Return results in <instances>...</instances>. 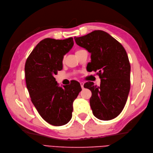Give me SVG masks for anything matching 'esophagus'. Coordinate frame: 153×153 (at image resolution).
Listing matches in <instances>:
<instances>
[{
    "mask_svg": "<svg viewBox=\"0 0 153 153\" xmlns=\"http://www.w3.org/2000/svg\"><path fill=\"white\" fill-rule=\"evenodd\" d=\"M84 82H80V85H81L82 89H84Z\"/></svg>",
    "mask_w": 153,
    "mask_h": 153,
    "instance_id": "obj_1",
    "label": "esophagus"
}]
</instances>
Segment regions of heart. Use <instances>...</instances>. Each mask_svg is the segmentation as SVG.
<instances>
[{"label": "heart", "instance_id": "heart-1", "mask_svg": "<svg viewBox=\"0 0 153 153\" xmlns=\"http://www.w3.org/2000/svg\"><path fill=\"white\" fill-rule=\"evenodd\" d=\"M76 52H77V51H76Z\"/></svg>", "mask_w": 153, "mask_h": 153}]
</instances>
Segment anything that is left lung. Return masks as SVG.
Here are the masks:
<instances>
[{
	"label": "left lung",
	"mask_w": 153,
	"mask_h": 153,
	"mask_svg": "<svg viewBox=\"0 0 153 153\" xmlns=\"http://www.w3.org/2000/svg\"><path fill=\"white\" fill-rule=\"evenodd\" d=\"M76 43L91 53L89 71H98L100 86L89 82L90 105L94 116L103 121L117 117L123 110L130 89V64L123 45L107 32L94 30L75 37Z\"/></svg>",
	"instance_id": "8db88e82"
}]
</instances>
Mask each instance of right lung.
Listing matches in <instances>:
<instances>
[{
  "mask_svg": "<svg viewBox=\"0 0 153 153\" xmlns=\"http://www.w3.org/2000/svg\"><path fill=\"white\" fill-rule=\"evenodd\" d=\"M73 45V38L44 39L32 50L25 65L26 85L32 102L41 117L55 126L70 121L73 101L82 91L77 81L62 87L54 78L62 69L64 55Z\"/></svg>",
  "mask_w": 153,
  "mask_h": 153,
  "instance_id": "1",
  "label": "right lung"
}]
</instances>
